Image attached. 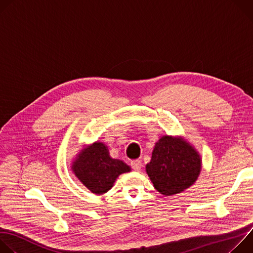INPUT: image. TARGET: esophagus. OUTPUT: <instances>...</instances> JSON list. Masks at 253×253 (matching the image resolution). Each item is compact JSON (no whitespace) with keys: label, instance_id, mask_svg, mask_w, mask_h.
<instances>
[{"label":"esophagus","instance_id":"1","mask_svg":"<svg viewBox=\"0 0 253 253\" xmlns=\"http://www.w3.org/2000/svg\"><path fill=\"white\" fill-rule=\"evenodd\" d=\"M141 166H142V163H141L140 160H133V161H131V167H132L134 170H136V171L140 170Z\"/></svg>","mask_w":253,"mask_h":253}]
</instances>
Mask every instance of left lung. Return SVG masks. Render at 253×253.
<instances>
[{
  "label": "left lung",
  "instance_id": "left-lung-1",
  "mask_svg": "<svg viewBox=\"0 0 253 253\" xmlns=\"http://www.w3.org/2000/svg\"><path fill=\"white\" fill-rule=\"evenodd\" d=\"M201 170L198 153L183 139L163 136L155 145L146 171L158 192L173 195L184 191Z\"/></svg>",
  "mask_w": 253,
  "mask_h": 253
}]
</instances>
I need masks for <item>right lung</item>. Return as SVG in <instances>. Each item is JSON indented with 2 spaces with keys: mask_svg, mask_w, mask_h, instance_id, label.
<instances>
[{
  "mask_svg": "<svg viewBox=\"0 0 253 253\" xmlns=\"http://www.w3.org/2000/svg\"><path fill=\"white\" fill-rule=\"evenodd\" d=\"M73 171L91 192L103 194L113 186L120 174L129 172L130 167L121 160L111 158L104 144L96 142L78 156Z\"/></svg>",
  "mask_w": 253,
  "mask_h": 253,
  "instance_id": "obj_1",
  "label": "right lung"
}]
</instances>
